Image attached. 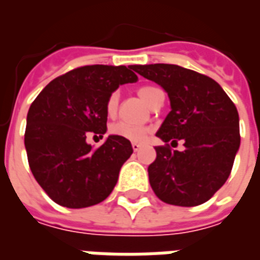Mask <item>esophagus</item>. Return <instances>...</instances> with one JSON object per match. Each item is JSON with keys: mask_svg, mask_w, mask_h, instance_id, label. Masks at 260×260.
<instances>
[{"mask_svg": "<svg viewBox=\"0 0 260 260\" xmlns=\"http://www.w3.org/2000/svg\"><path fill=\"white\" fill-rule=\"evenodd\" d=\"M141 147H142L141 143H138V142H132V149H134L135 152H138V150H139Z\"/></svg>", "mask_w": 260, "mask_h": 260, "instance_id": "1", "label": "esophagus"}]
</instances>
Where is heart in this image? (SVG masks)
<instances>
[{
	"label": "heart",
	"mask_w": 260,
	"mask_h": 260,
	"mask_svg": "<svg viewBox=\"0 0 260 260\" xmlns=\"http://www.w3.org/2000/svg\"><path fill=\"white\" fill-rule=\"evenodd\" d=\"M156 90H158L157 87H153V86H143L141 87L138 93L139 96L142 97V100L149 104L150 102V97ZM117 108H118V93H111L110 97L107 99V103H106V113H107L108 117H114L115 113H117ZM149 128L147 126H142V125H132L126 124V122H117V124H113L110 126V132L111 135L119 136L122 139H126V141L131 142H141L143 141L145 138L149 134Z\"/></svg>",
	"instance_id": "obj_1"
}]
</instances>
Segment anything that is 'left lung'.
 I'll list each match as a JSON object with an SVG mask.
<instances>
[{
    "label": "left lung",
    "mask_w": 260,
    "mask_h": 260,
    "mask_svg": "<svg viewBox=\"0 0 260 260\" xmlns=\"http://www.w3.org/2000/svg\"><path fill=\"white\" fill-rule=\"evenodd\" d=\"M143 78L167 91L171 111L156 135V160L149 182L160 201L192 207L207 202L229 178L240 147V118L235 104L216 80L173 64L134 65ZM186 142L184 152L170 140Z\"/></svg>",
    "instance_id": "1"
}]
</instances>
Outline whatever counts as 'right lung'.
Instances as JSON below:
<instances>
[{
    "instance_id": "1",
    "label": "right lung",
    "mask_w": 260,
    "mask_h": 260,
    "mask_svg": "<svg viewBox=\"0 0 260 260\" xmlns=\"http://www.w3.org/2000/svg\"><path fill=\"white\" fill-rule=\"evenodd\" d=\"M136 80L134 65H85L51 80L31 103L25 131L27 161L55 203L89 207L113 192L132 145L110 135L102 146L93 147L86 136L103 138L107 99L119 85Z\"/></svg>"
}]
</instances>
